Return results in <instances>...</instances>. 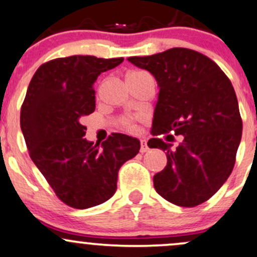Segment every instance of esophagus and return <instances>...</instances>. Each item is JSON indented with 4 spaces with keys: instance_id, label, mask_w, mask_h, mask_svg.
Wrapping results in <instances>:
<instances>
[{
    "instance_id": "obj_1",
    "label": "esophagus",
    "mask_w": 257,
    "mask_h": 257,
    "mask_svg": "<svg viewBox=\"0 0 257 257\" xmlns=\"http://www.w3.org/2000/svg\"><path fill=\"white\" fill-rule=\"evenodd\" d=\"M140 151H141L142 154L149 151V145H147L146 140H141V147H140Z\"/></svg>"
}]
</instances>
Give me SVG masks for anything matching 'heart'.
Returning <instances> with one entry per match:
<instances>
[{"mask_svg":"<svg viewBox=\"0 0 257 257\" xmlns=\"http://www.w3.org/2000/svg\"><path fill=\"white\" fill-rule=\"evenodd\" d=\"M136 73H144V71H132V72H128L127 75H136ZM125 127L127 130H134V123H132V121H127V122L125 123Z\"/></svg>","mask_w":257,"mask_h":257,"instance_id":"heart-1","label":"heart"}]
</instances>
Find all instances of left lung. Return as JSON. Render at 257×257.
<instances>
[{
  "label": "left lung",
  "mask_w": 257,
  "mask_h": 257,
  "mask_svg": "<svg viewBox=\"0 0 257 257\" xmlns=\"http://www.w3.org/2000/svg\"><path fill=\"white\" fill-rule=\"evenodd\" d=\"M127 60L159 85L152 135L184 136L176 149L159 137L149 140V147L167 151L166 167L154 176L157 194L177 206L207 201L232 172L242 135L232 83L214 61L189 48Z\"/></svg>",
  "instance_id": "obj_1"
}]
</instances>
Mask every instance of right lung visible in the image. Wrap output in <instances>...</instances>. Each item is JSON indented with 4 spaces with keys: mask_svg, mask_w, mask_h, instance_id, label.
I'll return each mask as SVG.
<instances>
[{
    "mask_svg": "<svg viewBox=\"0 0 257 257\" xmlns=\"http://www.w3.org/2000/svg\"><path fill=\"white\" fill-rule=\"evenodd\" d=\"M123 61L70 56L48 61L35 72L21 107V130L30 156L58 199L73 209L107 201L117 174L140 151V141L112 134L100 145L83 139L82 117L95 111L93 83Z\"/></svg>",
    "mask_w": 257,
    "mask_h": 257,
    "instance_id": "right-lung-1",
    "label": "right lung"
}]
</instances>
